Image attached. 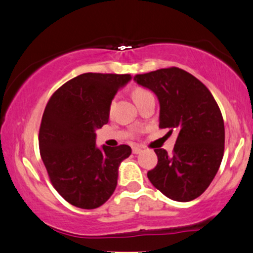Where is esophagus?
I'll return each mask as SVG.
<instances>
[{
	"label": "esophagus",
	"mask_w": 253,
	"mask_h": 253,
	"mask_svg": "<svg viewBox=\"0 0 253 253\" xmlns=\"http://www.w3.org/2000/svg\"><path fill=\"white\" fill-rule=\"evenodd\" d=\"M132 152H133V154H139L140 152H141V147H139V146H133Z\"/></svg>",
	"instance_id": "34e87169"
}]
</instances>
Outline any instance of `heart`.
Instances as JSON below:
<instances>
[{
  "mask_svg": "<svg viewBox=\"0 0 253 253\" xmlns=\"http://www.w3.org/2000/svg\"><path fill=\"white\" fill-rule=\"evenodd\" d=\"M147 93H150V92H148L147 89H145V88H141V87L135 88L134 92H133V99L134 100L138 99V97L145 95V94H147Z\"/></svg>",
  "mask_w": 253,
  "mask_h": 253,
  "instance_id": "1",
  "label": "heart"
}]
</instances>
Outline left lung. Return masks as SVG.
I'll return each instance as SVG.
<instances>
[{"label": "left lung", "mask_w": 253, "mask_h": 253, "mask_svg": "<svg viewBox=\"0 0 253 253\" xmlns=\"http://www.w3.org/2000/svg\"><path fill=\"white\" fill-rule=\"evenodd\" d=\"M160 103L159 127L178 132L172 156L156 148L158 164L147 172L154 187L176 202H191L205 192L224 156V120L213 95L192 74L178 67L138 74Z\"/></svg>", "instance_id": "1"}]
</instances>
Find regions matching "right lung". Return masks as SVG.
<instances>
[{
    "label": "right lung",
    "mask_w": 253,
    "mask_h": 253,
    "mask_svg": "<svg viewBox=\"0 0 253 253\" xmlns=\"http://www.w3.org/2000/svg\"><path fill=\"white\" fill-rule=\"evenodd\" d=\"M129 74L84 73L54 92L39 132L40 154L50 182L66 202L92 210L109 199L128 145H95V129L108 123L112 100Z\"/></svg>",
    "instance_id": "obj_1"
}]
</instances>
